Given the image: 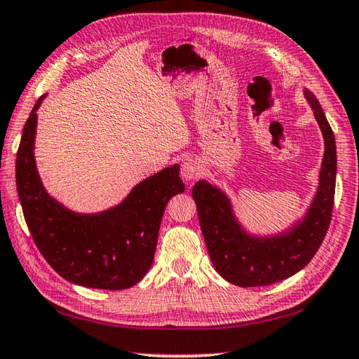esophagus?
Returning a JSON list of instances; mask_svg holds the SVG:
<instances>
[{
	"instance_id": "esophagus-1",
	"label": "esophagus",
	"mask_w": 359,
	"mask_h": 359,
	"mask_svg": "<svg viewBox=\"0 0 359 359\" xmlns=\"http://www.w3.org/2000/svg\"><path fill=\"white\" fill-rule=\"evenodd\" d=\"M201 173H203V168L197 161H186L181 167V177L186 181L197 180Z\"/></svg>"
}]
</instances>
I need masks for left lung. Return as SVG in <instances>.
Returning <instances> with one entry per match:
<instances>
[{
    "instance_id": "1",
    "label": "left lung",
    "mask_w": 359,
    "mask_h": 359,
    "mask_svg": "<svg viewBox=\"0 0 359 359\" xmlns=\"http://www.w3.org/2000/svg\"><path fill=\"white\" fill-rule=\"evenodd\" d=\"M305 97L322 130L325 153L317 194L302 222L283 234L255 238L243 231L220 189L206 181L195 182L192 189L208 253L215 270L231 285L255 287L286 280L313 259L325 239L334 203L336 142L314 93L305 90Z\"/></svg>"
}]
</instances>
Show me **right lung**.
<instances>
[{
    "label": "right lung",
    "instance_id": "1",
    "mask_svg": "<svg viewBox=\"0 0 359 359\" xmlns=\"http://www.w3.org/2000/svg\"><path fill=\"white\" fill-rule=\"evenodd\" d=\"M37 100L17 151L15 178L26 225L39 252L67 281L120 290L144 278L156 252L168 200L184 192L180 165L144 180L120 205L98 214H78L46 194L34 159Z\"/></svg>",
    "mask_w": 359,
    "mask_h": 359
}]
</instances>
